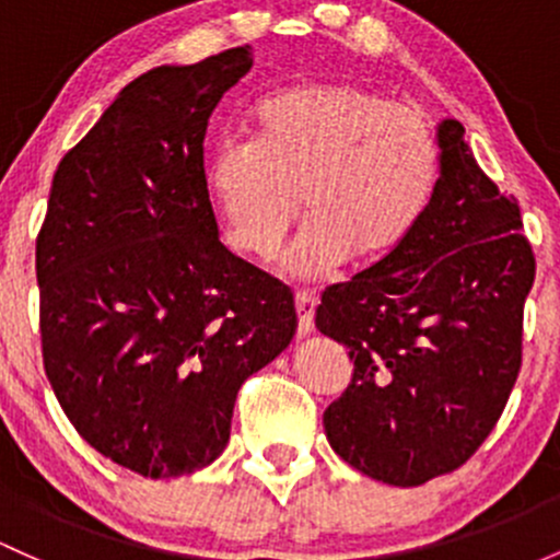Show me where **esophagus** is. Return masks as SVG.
<instances>
[{
    "mask_svg": "<svg viewBox=\"0 0 560 560\" xmlns=\"http://www.w3.org/2000/svg\"><path fill=\"white\" fill-rule=\"evenodd\" d=\"M315 306L317 296L312 291L296 293V312H299V336H310L315 330Z\"/></svg>",
    "mask_w": 560,
    "mask_h": 560,
    "instance_id": "1",
    "label": "esophagus"
}]
</instances>
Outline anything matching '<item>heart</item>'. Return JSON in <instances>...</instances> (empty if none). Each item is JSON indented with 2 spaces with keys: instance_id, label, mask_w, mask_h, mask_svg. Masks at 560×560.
<instances>
[{
  "instance_id": "b5f03b06",
  "label": "heart",
  "mask_w": 560,
  "mask_h": 560,
  "mask_svg": "<svg viewBox=\"0 0 560 560\" xmlns=\"http://www.w3.org/2000/svg\"><path fill=\"white\" fill-rule=\"evenodd\" d=\"M438 141L417 106L352 82H317L269 95L250 138H224L206 162V189L226 243L269 258L296 221L293 275L374 264L413 232L435 191Z\"/></svg>"
}]
</instances>
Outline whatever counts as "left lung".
Segmentation results:
<instances>
[{
	"label": "left lung",
	"instance_id": "8db88e82",
	"mask_svg": "<svg viewBox=\"0 0 560 560\" xmlns=\"http://www.w3.org/2000/svg\"><path fill=\"white\" fill-rule=\"evenodd\" d=\"M441 178L389 256L317 306L350 350L352 382L323 413L330 448L369 478L422 486L480 448L521 371L532 243L521 208L486 176L465 128L443 119Z\"/></svg>",
	"mask_w": 560,
	"mask_h": 560
}]
</instances>
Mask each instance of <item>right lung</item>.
Masks as SVG:
<instances>
[{
	"label": "right lung",
	"instance_id": "1",
	"mask_svg": "<svg viewBox=\"0 0 560 560\" xmlns=\"http://www.w3.org/2000/svg\"><path fill=\"white\" fill-rule=\"evenodd\" d=\"M248 47L130 82L63 154L37 234L45 374L82 438L147 478L210 465L250 374L296 334L285 282L224 248L208 119Z\"/></svg>",
	"mask_w": 560,
	"mask_h": 560
}]
</instances>
